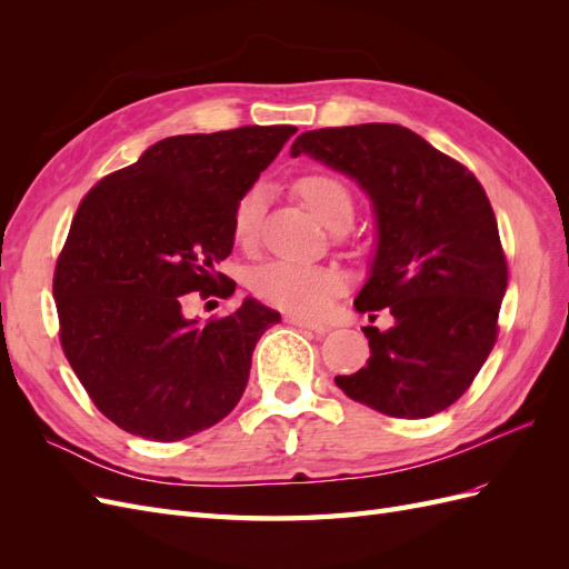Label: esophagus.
Segmentation results:
<instances>
[{
    "label": "esophagus",
    "mask_w": 569,
    "mask_h": 569,
    "mask_svg": "<svg viewBox=\"0 0 569 569\" xmlns=\"http://www.w3.org/2000/svg\"><path fill=\"white\" fill-rule=\"evenodd\" d=\"M287 322H289V325H297V327H301V330H311V332H316V335H325L327 330H330V327H327V325L311 322V320L299 318V316H287Z\"/></svg>",
    "instance_id": "esophagus-1"
}]
</instances>
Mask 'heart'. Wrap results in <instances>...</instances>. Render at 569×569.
I'll return each instance as SVG.
<instances>
[{"label": "heart", "mask_w": 569, "mask_h": 569, "mask_svg": "<svg viewBox=\"0 0 569 569\" xmlns=\"http://www.w3.org/2000/svg\"><path fill=\"white\" fill-rule=\"evenodd\" d=\"M297 194L313 211V216L330 230L349 228L353 218V197L349 187L330 173H311L297 182ZM263 194L253 187L237 201L232 213V237L239 244H251L261 220ZM253 295L303 318H316L343 289V274L327 266H306L291 261H270L249 274Z\"/></svg>", "instance_id": "1"}]
</instances>
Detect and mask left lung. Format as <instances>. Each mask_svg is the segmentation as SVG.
Masks as SVG:
<instances>
[{
	"instance_id": "left-lung-1",
	"label": "left lung",
	"mask_w": 569,
	"mask_h": 569,
	"mask_svg": "<svg viewBox=\"0 0 569 569\" xmlns=\"http://www.w3.org/2000/svg\"><path fill=\"white\" fill-rule=\"evenodd\" d=\"M301 153L372 201L377 249L353 306L393 318L389 330L363 327L368 366L335 385L389 418L437 416L468 391L496 343L508 266L487 192L468 168L393 123L308 130L291 144V157Z\"/></svg>"
}]
</instances>
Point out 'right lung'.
<instances>
[{
	"label": "right lung",
	"instance_id": "right-lung-1",
	"mask_svg": "<svg viewBox=\"0 0 569 569\" xmlns=\"http://www.w3.org/2000/svg\"><path fill=\"white\" fill-rule=\"evenodd\" d=\"M295 126L176 134L99 180L54 270L61 347L94 406L126 432L180 441L220 422L249 382L256 341L280 313L244 299L201 325L182 297H230L218 272L232 213Z\"/></svg>",
	"mask_w": 569,
	"mask_h": 569
}]
</instances>
